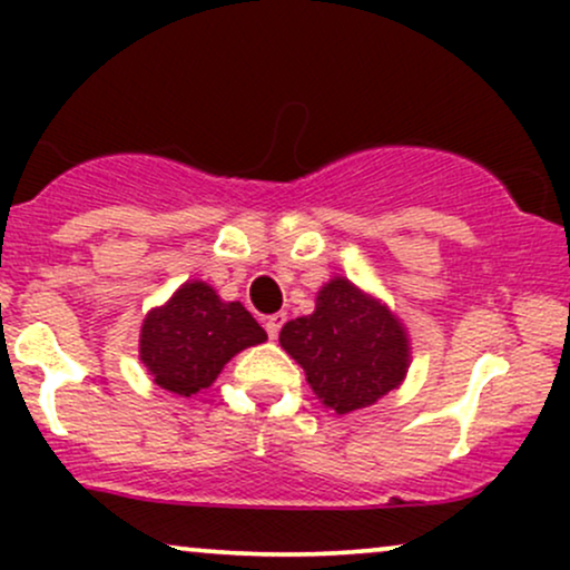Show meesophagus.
Returning a JSON list of instances; mask_svg holds the SVG:
<instances>
[{"label": "esophagus", "mask_w": 570, "mask_h": 570, "mask_svg": "<svg viewBox=\"0 0 570 570\" xmlns=\"http://www.w3.org/2000/svg\"><path fill=\"white\" fill-rule=\"evenodd\" d=\"M284 322H286V313H273V316H267V318H265L267 335L276 340L278 332H281V326H284Z\"/></svg>", "instance_id": "34e87169"}]
</instances>
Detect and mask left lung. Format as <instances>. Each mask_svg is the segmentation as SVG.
<instances>
[{
  "instance_id": "1",
  "label": "left lung",
  "mask_w": 570,
  "mask_h": 570,
  "mask_svg": "<svg viewBox=\"0 0 570 570\" xmlns=\"http://www.w3.org/2000/svg\"><path fill=\"white\" fill-rule=\"evenodd\" d=\"M278 343L337 415L370 407L399 389L412 362L410 335L394 311L345 276L326 281L316 311L286 322Z\"/></svg>"
}]
</instances>
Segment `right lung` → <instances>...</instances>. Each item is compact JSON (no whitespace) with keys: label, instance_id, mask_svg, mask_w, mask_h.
Returning a JSON list of instances; mask_svg holds the SVG:
<instances>
[{"label":"right lung","instance_id":"add662e5","mask_svg":"<svg viewBox=\"0 0 570 570\" xmlns=\"http://www.w3.org/2000/svg\"><path fill=\"white\" fill-rule=\"evenodd\" d=\"M240 303H225L206 281H187L141 324L139 358L160 389L193 396L208 389L235 353L265 343Z\"/></svg>","mask_w":570,"mask_h":570}]
</instances>
